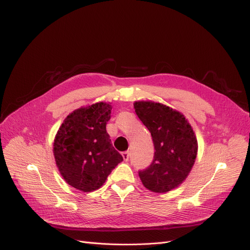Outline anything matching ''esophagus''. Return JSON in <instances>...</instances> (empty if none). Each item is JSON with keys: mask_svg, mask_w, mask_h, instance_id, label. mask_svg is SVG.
<instances>
[{"mask_svg": "<svg viewBox=\"0 0 250 250\" xmlns=\"http://www.w3.org/2000/svg\"><path fill=\"white\" fill-rule=\"evenodd\" d=\"M123 157H124V160H125V161H129V158H130L129 152H124V153H123Z\"/></svg>", "mask_w": 250, "mask_h": 250, "instance_id": "1", "label": "esophagus"}]
</instances>
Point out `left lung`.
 I'll list each match as a JSON object with an SVG mask.
<instances>
[{
  "mask_svg": "<svg viewBox=\"0 0 250 250\" xmlns=\"http://www.w3.org/2000/svg\"><path fill=\"white\" fill-rule=\"evenodd\" d=\"M134 109L151 133L155 147L151 166L138 173L142 184L154 192L176 188L187 179L196 160L194 131L183 114L166 104L135 102Z\"/></svg>",
  "mask_w": 250,
  "mask_h": 250,
  "instance_id": "left-lung-1",
  "label": "left lung"
}]
</instances>
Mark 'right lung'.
Returning a JSON list of instances; mask_svg holds the SVG:
<instances>
[{
    "mask_svg": "<svg viewBox=\"0 0 250 250\" xmlns=\"http://www.w3.org/2000/svg\"><path fill=\"white\" fill-rule=\"evenodd\" d=\"M111 110V104L103 102L83 106L69 114L56 134V166L65 181L76 189H98L124 160L105 130Z\"/></svg>",
    "mask_w": 250,
    "mask_h": 250,
    "instance_id": "obj_1",
    "label": "right lung"
}]
</instances>
